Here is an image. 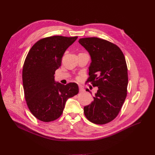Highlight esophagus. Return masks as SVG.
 Returning <instances> with one entry per match:
<instances>
[{
	"label": "esophagus",
	"mask_w": 155,
	"mask_h": 155,
	"mask_svg": "<svg viewBox=\"0 0 155 155\" xmlns=\"http://www.w3.org/2000/svg\"><path fill=\"white\" fill-rule=\"evenodd\" d=\"M78 88H79V91H80V92H81V93H82V92H84V91L83 87H82V86H81V85H80L79 87H78Z\"/></svg>",
	"instance_id": "obj_1"
}]
</instances>
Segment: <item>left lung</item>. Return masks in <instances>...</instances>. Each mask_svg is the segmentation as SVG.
<instances>
[{
  "mask_svg": "<svg viewBox=\"0 0 155 155\" xmlns=\"http://www.w3.org/2000/svg\"><path fill=\"white\" fill-rule=\"evenodd\" d=\"M78 42L91 58L87 82L98 87L94 101L84 107V115L93 123L107 124L117 117L127 97L126 60L118 46L104 39L83 38Z\"/></svg>",
  "mask_w": 155,
  "mask_h": 155,
  "instance_id": "8db88e82",
  "label": "left lung"
}]
</instances>
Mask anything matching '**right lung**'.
Returning <instances> with one entry per match:
<instances>
[{
  "label": "right lung",
  "instance_id": "1",
  "mask_svg": "<svg viewBox=\"0 0 155 155\" xmlns=\"http://www.w3.org/2000/svg\"><path fill=\"white\" fill-rule=\"evenodd\" d=\"M78 37L53 36L42 38L30 49L22 68L25 97L31 113L43 122L61 116L68 98L78 93V84L66 85L54 81L66 50Z\"/></svg>",
  "mask_w": 155,
  "mask_h": 155
}]
</instances>
